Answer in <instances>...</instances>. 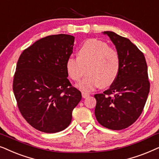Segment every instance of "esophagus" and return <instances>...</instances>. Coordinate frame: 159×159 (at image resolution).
I'll return each mask as SVG.
<instances>
[{
  "mask_svg": "<svg viewBox=\"0 0 159 159\" xmlns=\"http://www.w3.org/2000/svg\"><path fill=\"white\" fill-rule=\"evenodd\" d=\"M81 94H82V97H83V98H86V97L90 96V94H89V93H86V92H82Z\"/></svg>",
  "mask_w": 159,
  "mask_h": 159,
  "instance_id": "esophagus-1",
  "label": "esophagus"
}]
</instances>
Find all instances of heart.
<instances>
[{
	"instance_id": "obj_1",
	"label": "heart",
	"mask_w": 159,
	"mask_h": 159,
	"mask_svg": "<svg viewBox=\"0 0 159 159\" xmlns=\"http://www.w3.org/2000/svg\"><path fill=\"white\" fill-rule=\"evenodd\" d=\"M87 67L88 75L77 85L80 89L90 92L99 86H111L118 75L120 59L117 51L104 41H86L78 50V57H70L66 62L67 73L75 81L81 80Z\"/></svg>"
}]
</instances>
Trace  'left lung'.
Instances as JSON below:
<instances>
[{
    "instance_id": "1",
    "label": "left lung",
    "mask_w": 159,
    "mask_h": 159,
    "mask_svg": "<svg viewBox=\"0 0 159 159\" xmlns=\"http://www.w3.org/2000/svg\"><path fill=\"white\" fill-rule=\"evenodd\" d=\"M102 33L116 46L120 69L108 89L94 95V114L104 127L121 130L134 124L143 111L150 92L148 66L143 52L128 39L112 31Z\"/></svg>"
}]
</instances>
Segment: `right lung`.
I'll return each instance as SVG.
<instances>
[{
	"instance_id": "add662e5",
	"label": "right lung",
	"mask_w": 159,
	"mask_h": 159,
	"mask_svg": "<svg viewBox=\"0 0 159 159\" xmlns=\"http://www.w3.org/2000/svg\"><path fill=\"white\" fill-rule=\"evenodd\" d=\"M75 37L46 36L23 51L16 65L13 91L23 117L36 129L56 133L66 129L81 93L67 79V60Z\"/></svg>"
}]
</instances>
